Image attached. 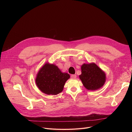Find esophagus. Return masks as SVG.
I'll list each match as a JSON object with an SVG mask.
<instances>
[{
    "instance_id": "1",
    "label": "esophagus",
    "mask_w": 132,
    "mask_h": 132,
    "mask_svg": "<svg viewBox=\"0 0 132 132\" xmlns=\"http://www.w3.org/2000/svg\"><path fill=\"white\" fill-rule=\"evenodd\" d=\"M71 78L73 79H75L76 78V75H71Z\"/></svg>"
}]
</instances>
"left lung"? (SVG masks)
<instances>
[{
	"instance_id": "1",
	"label": "left lung",
	"mask_w": 132,
	"mask_h": 132,
	"mask_svg": "<svg viewBox=\"0 0 132 132\" xmlns=\"http://www.w3.org/2000/svg\"><path fill=\"white\" fill-rule=\"evenodd\" d=\"M79 77L84 86L89 90H96L103 87L106 81V74L95 63L84 64Z\"/></svg>"
}]
</instances>
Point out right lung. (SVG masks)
Returning a JSON list of instances; mask_svg holds the SVG:
<instances>
[{"mask_svg":"<svg viewBox=\"0 0 132 132\" xmlns=\"http://www.w3.org/2000/svg\"><path fill=\"white\" fill-rule=\"evenodd\" d=\"M69 78L68 73L62 72L57 66L47 62L37 72L35 83L42 92L48 95H56L63 90Z\"/></svg>","mask_w":132,"mask_h":132,"instance_id":"right-lung-1","label":"right lung"}]
</instances>
